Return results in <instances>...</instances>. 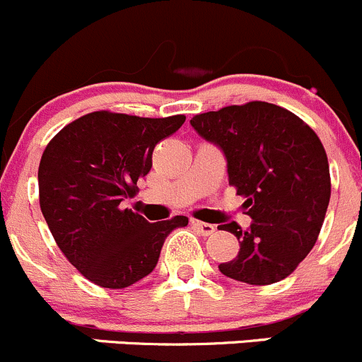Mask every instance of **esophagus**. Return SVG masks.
Here are the masks:
<instances>
[{
    "label": "esophagus",
    "mask_w": 362,
    "mask_h": 362,
    "mask_svg": "<svg viewBox=\"0 0 362 362\" xmlns=\"http://www.w3.org/2000/svg\"><path fill=\"white\" fill-rule=\"evenodd\" d=\"M191 224L194 226V228L198 229L203 236H210L215 233V226L208 224V222H202V221H196V218H191Z\"/></svg>",
    "instance_id": "obj_1"
}]
</instances>
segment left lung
I'll return each mask as SVG.
<instances>
[{
	"label": "left lung",
	"mask_w": 362,
	"mask_h": 362,
	"mask_svg": "<svg viewBox=\"0 0 362 362\" xmlns=\"http://www.w3.org/2000/svg\"><path fill=\"white\" fill-rule=\"evenodd\" d=\"M191 126L222 148L229 185L252 217L245 231L236 222L221 226L240 240V250L218 269L250 286L280 282L313 249L329 204V163L319 136L266 101L199 113Z\"/></svg>",
	"instance_id": "8db88e82"
}]
</instances>
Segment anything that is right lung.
<instances>
[{"instance_id":"right-lung-1","label":"right lung","mask_w":362,"mask_h":362,"mask_svg":"<svg viewBox=\"0 0 362 362\" xmlns=\"http://www.w3.org/2000/svg\"><path fill=\"white\" fill-rule=\"evenodd\" d=\"M185 122L108 110L64 126L43 151L40 208L64 257L93 284L124 289L152 273L166 236L187 226L184 215L151 224L120 208L152 168V152Z\"/></svg>"}]
</instances>
